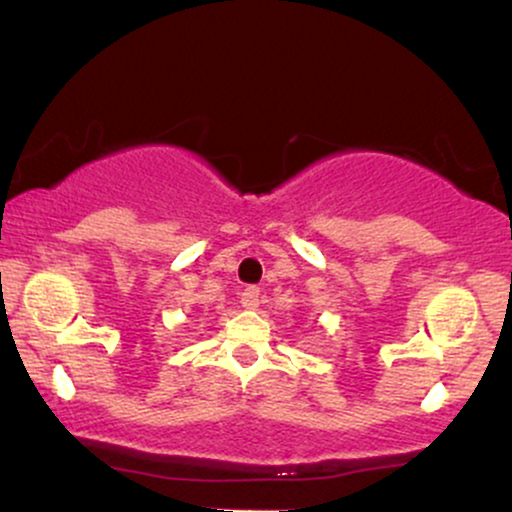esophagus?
Returning a JSON list of instances; mask_svg holds the SVG:
<instances>
[{"mask_svg": "<svg viewBox=\"0 0 512 512\" xmlns=\"http://www.w3.org/2000/svg\"><path fill=\"white\" fill-rule=\"evenodd\" d=\"M240 303H243V308L255 310L257 305H260V289H257V286H248V289H243V293H240Z\"/></svg>", "mask_w": 512, "mask_h": 512, "instance_id": "1", "label": "esophagus"}]
</instances>
